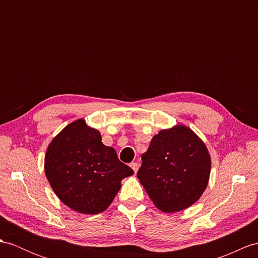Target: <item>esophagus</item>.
Instances as JSON below:
<instances>
[{"instance_id":"esophagus-1","label":"esophagus","mask_w":258,"mask_h":258,"mask_svg":"<svg viewBox=\"0 0 258 258\" xmlns=\"http://www.w3.org/2000/svg\"><path fill=\"white\" fill-rule=\"evenodd\" d=\"M130 167L134 169L135 173H137L138 169H139V164H138V163H136V162H133V163H131V164H130Z\"/></svg>"}]
</instances>
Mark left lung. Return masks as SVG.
I'll list each match as a JSON object with an SVG mask.
<instances>
[{
  "label": "left lung",
  "instance_id": "1",
  "mask_svg": "<svg viewBox=\"0 0 258 258\" xmlns=\"http://www.w3.org/2000/svg\"><path fill=\"white\" fill-rule=\"evenodd\" d=\"M137 176L156 208L173 213L198 202L209 183L211 156L205 142L185 124L153 136Z\"/></svg>",
  "mask_w": 258,
  "mask_h": 258
}]
</instances>
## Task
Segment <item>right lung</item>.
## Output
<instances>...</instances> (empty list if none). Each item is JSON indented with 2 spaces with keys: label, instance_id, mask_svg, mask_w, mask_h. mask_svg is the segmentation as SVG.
I'll return each instance as SVG.
<instances>
[{
  "label": "right lung",
  "instance_id": "1",
  "mask_svg": "<svg viewBox=\"0 0 258 258\" xmlns=\"http://www.w3.org/2000/svg\"><path fill=\"white\" fill-rule=\"evenodd\" d=\"M45 173L62 203L83 215H97L110 206L121 180L134 171L106 147L100 133L83 118L62 129L49 143Z\"/></svg>",
  "mask_w": 258,
  "mask_h": 258
}]
</instances>
